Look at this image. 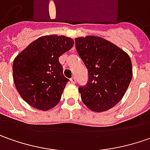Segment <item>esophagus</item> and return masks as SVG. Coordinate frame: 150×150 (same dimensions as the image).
<instances>
[{"instance_id":"obj_1","label":"esophagus","mask_w":150,"mask_h":150,"mask_svg":"<svg viewBox=\"0 0 150 150\" xmlns=\"http://www.w3.org/2000/svg\"><path fill=\"white\" fill-rule=\"evenodd\" d=\"M70 82L72 83V84H75V82H76V79H75V77H72L71 79H70Z\"/></svg>"}]
</instances>
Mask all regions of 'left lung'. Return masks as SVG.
Returning a JSON list of instances; mask_svg holds the SVG:
<instances>
[{
  "label": "left lung",
  "instance_id": "left-lung-1",
  "mask_svg": "<svg viewBox=\"0 0 150 150\" xmlns=\"http://www.w3.org/2000/svg\"><path fill=\"white\" fill-rule=\"evenodd\" d=\"M75 45L89 75L86 85L79 87L83 103L95 112L113 108L121 100L132 80L129 54L95 35L75 38Z\"/></svg>",
  "mask_w": 150,
  "mask_h": 150
}]
</instances>
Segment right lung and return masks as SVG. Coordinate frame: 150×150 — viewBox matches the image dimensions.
Instances as JSON below:
<instances>
[{
    "mask_svg": "<svg viewBox=\"0 0 150 150\" xmlns=\"http://www.w3.org/2000/svg\"><path fill=\"white\" fill-rule=\"evenodd\" d=\"M73 45V39L65 35H45L34 40L15 58L14 84L27 104L46 111L59 103L69 81L63 75L59 57Z\"/></svg>",
    "mask_w": 150,
    "mask_h": 150,
    "instance_id": "obj_1",
    "label": "right lung"
}]
</instances>
